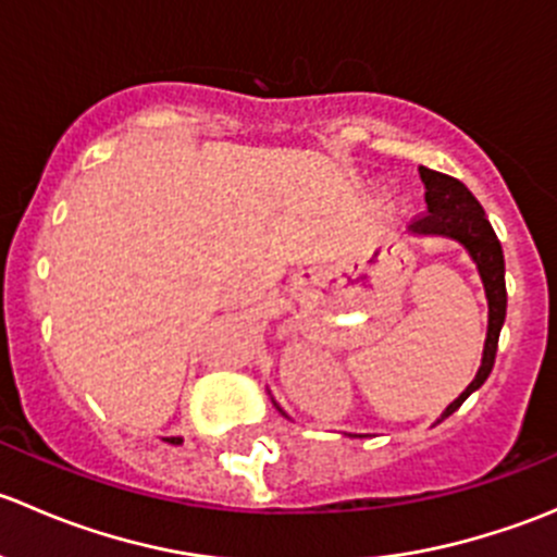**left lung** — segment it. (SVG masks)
Returning a JSON list of instances; mask_svg holds the SVG:
<instances>
[{
  "label": "left lung",
  "mask_w": 557,
  "mask_h": 557,
  "mask_svg": "<svg viewBox=\"0 0 557 557\" xmlns=\"http://www.w3.org/2000/svg\"><path fill=\"white\" fill-rule=\"evenodd\" d=\"M420 180H423L425 185V205H429V212H425L420 221L409 223L407 234L409 237H445L463 247V250L469 252L471 261H474L476 272H480L482 288H485L487 299V334L485 347H482V363L480 369H476L474 380L466 385V391L460 393L453 404H447L442 418L436 420V423H442V420L450 418L455 409H458L471 393L480 391V387L485 385V380L491 377L493 361H496L498 334H502L504 318H507V283H504L502 243H498L496 232H493L491 221H487L485 210H482L480 201L474 199V194H471L460 180L450 177V174L429 170V166H420ZM274 407L283 412V407H280L277 401H274ZM285 418H288V414H285Z\"/></svg>",
  "instance_id": "obj_1"
}]
</instances>
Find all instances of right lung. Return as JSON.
Listing matches in <instances>:
<instances>
[{
    "instance_id": "obj_1",
    "label": "right lung",
    "mask_w": 557,
    "mask_h": 557,
    "mask_svg": "<svg viewBox=\"0 0 557 557\" xmlns=\"http://www.w3.org/2000/svg\"><path fill=\"white\" fill-rule=\"evenodd\" d=\"M164 442H170V445H183V436H164Z\"/></svg>"
}]
</instances>
